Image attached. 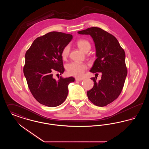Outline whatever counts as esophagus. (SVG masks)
<instances>
[{
    "instance_id": "obj_1",
    "label": "esophagus",
    "mask_w": 149,
    "mask_h": 149,
    "mask_svg": "<svg viewBox=\"0 0 149 149\" xmlns=\"http://www.w3.org/2000/svg\"><path fill=\"white\" fill-rule=\"evenodd\" d=\"M83 80V78H75V80L76 81H81V80Z\"/></svg>"
}]
</instances>
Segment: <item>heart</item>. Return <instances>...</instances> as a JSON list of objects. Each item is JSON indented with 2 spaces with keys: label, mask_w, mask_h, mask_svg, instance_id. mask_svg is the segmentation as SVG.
Segmentation results:
<instances>
[{
  "label": "heart",
  "mask_w": 149,
  "mask_h": 149,
  "mask_svg": "<svg viewBox=\"0 0 149 149\" xmlns=\"http://www.w3.org/2000/svg\"><path fill=\"white\" fill-rule=\"evenodd\" d=\"M77 45L78 47L84 52L86 50H90L91 44L85 39H79L77 41ZM69 45H66L64 47L61 51V55L62 58L65 60L68 57L70 52ZM86 69V66L85 64L79 63V62H72L66 65V70L68 73L75 77H81L85 70Z\"/></svg>",
  "instance_id": "heart-1"
}]
</instances>
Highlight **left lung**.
Here are the masks:
<instances>
[{
    "instance_id": "left-lung-1",
    "label": "left lung",
    "mask_w": 149,
    "mask_h": 149,
    "mask_svg": "<svg viewBox=\"0 0 149 149\" xmlns=\"http://www.w3.org/2000/svg\"><path fill=\"white\" fill-rule=\"evenodd\" d=\"M89 35L95 44L97 58L90 71L101 72V79L92 78V89L87 92L88 98L94 105L106 106L117 99L123 89L127 70L125 52L114 36L98 27H91L78 32Z\"/></svg>"
}]
</instances>
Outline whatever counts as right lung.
Masks as SVG:
<instances>
[{"label": "right lung", "mask_w": 149, "mask_h": 149, "mask_svg": "<svg viewBox=\"0 0 149 149\" xmlns=\"http://www.w3.org/2000/svg\"><path fill=\"white\" fill-rule=\"evenodd\" d=\"M72 36L51 32L37 38L25 55L23 72L29 89L40 103L50 107L60 106L68 94V85L75 81L72 77L58 80L52 72L60 75L65 71L61 51L71 41Z\"/></svg>", "instance_id": "add662e5"}]
</instances>
